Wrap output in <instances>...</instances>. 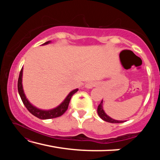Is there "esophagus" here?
Wrapping results in <instances>:
<instances>
[{
  "label": "esophagus",
  "instance_id": "obj_1",
  "mask_svg": "<svg viewBox=\"0 0 160 160\" xmlns=\"http://www.w3.org/2000/svg\"><path fill=\"white\" fill-rule=\"evenodd\" d=\"M97 85V84L95 82H88L86 83L85 88H87V89H92V88H94V87H95Z\"/></svg>",
  "mask_w": 160,
  "mask_h": 160
}]
</instances>
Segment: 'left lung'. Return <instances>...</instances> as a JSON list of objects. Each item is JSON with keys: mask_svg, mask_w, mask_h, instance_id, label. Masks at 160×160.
Listing matches in <instances>:
<instances>
[{"mask_svg": "<svg viewBox=\"0 0 160 160\" xmlns=\"http://www.w3.org/2000/svg\"><path fill=\"white\" fill-rule=\"evenodd\" d=\"M97 113L100 118H101L102 120H104L107 122L109 123H123L126 121H119V120H115L112 118H111L109 116H108L106 113H105L104 108H103V99L102 100L101 103H100L99 105L97 107Z\"/></svg>", "mask_w": 160, "mask_h": 160, "instance_id": "obj_1", "label": "left lung"}]
</instances>
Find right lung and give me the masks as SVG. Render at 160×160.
I'll return each instance as SVG.
<instances>
[{"label": "right lung", "instance_id": "right-lung-1", "mask_svg": "<svg viewBox=\"0 0 160 160\" xmlns=\"http://www.w3.org/2000/svg\"><path fill=\"white\" fill-rule=\"evenodd\" d=\"M51 42L48 41L45 42L44 44L42 45H47L50 44ZM22 75H23V67L20 70V75H19L18 78V90L19 94H20V98L22 101L24 105H25V107L28 109V110L30 112L32 115H34L36 117L39 118L40 119H49V118H54L56 117H59L61 115H63L65 113V112L68 109V107L69 102L70 101V99H71L72 96L73 94L77 92L78 91V89H75V90H72L70 92L69 94H68L67 97L65 98V99L60 104L58 105L55 108L51 109H48V110H44L39 109V108L36 107L34 106L33 104H31L30 102L29 101L28 99L27 98L25 92H24L23 90V86H22Z\"/></svg>", "mask_w": 160, "mask_h": 160}]
</instances>
